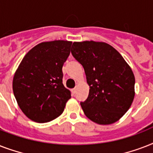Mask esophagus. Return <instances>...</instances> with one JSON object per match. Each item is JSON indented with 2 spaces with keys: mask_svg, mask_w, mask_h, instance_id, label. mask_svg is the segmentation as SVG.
Listing matches in <instances>:
<instances>
[{
  "mask_svg": "<svg viewBox=\"0 0 153 153\" xmlns=\"http://www.w3.org/2000/svg\"><path fill=\"white\" fill-rule=\"evenodd\" d=\"M76 91H77V87H74V88L72 89V93L74 94L76 93Z\"/></svg>",
  "mask_w": 153,
  "mask_h": 153,
  "instance_id": "1",
  "label": "esophagus"
}]
</instances>
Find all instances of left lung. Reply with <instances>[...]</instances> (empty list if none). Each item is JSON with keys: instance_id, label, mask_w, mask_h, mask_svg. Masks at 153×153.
Segmentation results:
<instances>
[{"instance_id": "1", "label": "left lung", "mask_w": 153, "mask_h": 153, "mask_svg": "<svg viewBox=\"0 0 153 153\" xmlns=\"http://www.w3.org/2000/svg\"><path fill=\"white\" fill-rule=\"evenodd\" d=\"M71 53L82 65L90 86L88 98L80 103L85 115L98 125L118 121L135 96V77L129 65L104 42H74Z\"/></svg>"}]
</instances>
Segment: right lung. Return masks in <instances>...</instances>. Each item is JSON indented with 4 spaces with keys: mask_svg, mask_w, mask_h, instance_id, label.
Here are the masks:
<instances>
[{
    "mask_svg": "<svg viewBox=\"0 0 153 153\" xmlns=\"http://www.w3.org/2000/svg\"><path fill=\"white\" fill-rule=\"evenodd\" d=\"M72 42H43L23 58L13 77L18 105L32 121L46 123L62 114L71 92L62 84V68Z\"/></svg>",
    "mask_w": 153,
    "mask_h": 153,
    "instance_id": "right-lung-1",
    "label": "right lung"
}]
</instances>
